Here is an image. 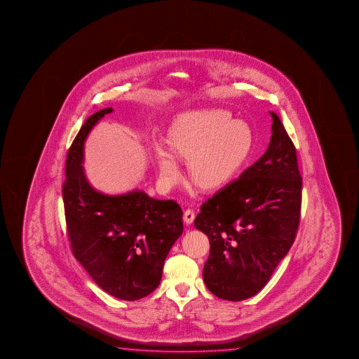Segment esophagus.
<instances>
[{"label":"esophagus","mask_w":359,"mask_h":359,"mask_svg":"<svg viewBox=\"0 0 359 359\" xmlns=\"http://www.w3.org/2000/svg\"><path fill=\"white\" fill-rule=\"evenodd\" d=\"M196 215L195 211L194 210H186L184 213H183V221L186 222V225H191L192 222H194V219H195Z\"/></svg>","instance_id":"34e87169"}]
</instances>
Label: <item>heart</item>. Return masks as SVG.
Masks as SVG:
<instances>
[{"label":"heart","instance_id":"b5f03b06","mask_svg":"<svg viewBox=\"0 0 359 359\" xmlns=\"http://www.w3.org/2000/svg\"><path fill=\"white\" fill-rule=\"evenodd\" d=\"M254 133L229 111L196 110L177 119L168 133L170 151L154 148V162L164 182L180 176L177 158L187 159L191 180L205 191L225 187L238 175L254 148Z\"/></svg>","mask_w":359,"mask_h":359}]
</instances>
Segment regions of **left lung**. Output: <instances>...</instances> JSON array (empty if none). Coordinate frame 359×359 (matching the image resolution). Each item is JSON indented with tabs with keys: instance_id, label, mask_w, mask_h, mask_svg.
<instances>
[{
	"instance_id": "1",
	"label": "left lung",
	"mask_w": 359,
	"mask_h": 359,
	"mask_svg": "<svg viewBox=\"0 0 359 359\" xmlns=\"http://www.w3.org/2000/svg\"><path fill=\"white\" fill-rule=\"evenodd\" d=\"M262 158L201 206L197 230L210 240L203 281L217 298L240 302L268 284L297 236L302 176L297 151L273 111Z\"/></svg>"
}]
</instances>
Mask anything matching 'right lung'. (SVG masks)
Instances as JSON below:
<instances>
[{
	"instance_id": "add662e5",
	"label": "right lung",
	"mask_w": 359,
	"mask_h": 359,
	"mask_svg": "<svg viewBox=\"0 0 359 359\" xmlns=\"http://www.w3.org/2000/svg\"><path fill=\"white\" fill-rule=\"evenodd\" d=\"M105 108L86 119L67 151L62 200L74 256L111 297L132 302L154 292L164 260L182 235V208L140 189L110 196L93 189L83 168L88 134Z\"/></svg>"
}]
</instances>
